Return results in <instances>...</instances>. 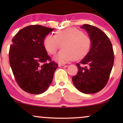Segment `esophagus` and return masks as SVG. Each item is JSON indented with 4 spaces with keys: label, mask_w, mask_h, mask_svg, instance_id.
<instances>
[{
    "label": "esophagus",
    "mask_w": 123,
    "mask_h": 123,
    "mask_svg": "<svg viewBox=\"0 0 123 123\" xmlns=\"http://www.w3.org/2000/svg\"><path fill=\"white\" fill-rule=\"evenodd\" d=\"M58 66H59V67L62 68H66L68 66L67 65H61V64H59Z\"/></svg>",
    "instance_id": "34e87169"
}]
</instances>
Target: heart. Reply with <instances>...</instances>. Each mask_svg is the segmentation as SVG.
<instances>
[{"label": "heart", "mask_w": 123, "mask_h": 123, "mask_svg": "<svg viewBox=\"0 0 123 123\" xmlns=\"http://www.w3.org/2000/svg\"><path fill=\"white\" fill-rule=\"evenodd\" d=\"M43 45L51 55L55 54L62 47V50L55 60L60 63H65L72 60L78 61L84 58L91 49V40L81 31L70 28L58 31L55 36L47 35L44 39Z\"/></svg>", "instance_id": "heart-1"}]
</instances>
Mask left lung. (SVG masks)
I'll return each instance as SVG.
<instances>
[{"label": "left lung", "instance_id": "obj_1", "mask_svg": "<svg viewBox=\"0 0 123 123\" xmlns=\"http://www.w3.org/2000/svg\"><path fill=\"white\" fill-rule=\"evenodd\" d=\"M81 28L88 32L91 47L88 54L76 63L78 72L72 81L80 92L94 94L102 90L108 83L113 65L114 52L111 40L101 29L88 24ZM83 64L86 66L83 67Z\"/></svg>", "mask_w": 123, "mask_h": 123}]
</instances>
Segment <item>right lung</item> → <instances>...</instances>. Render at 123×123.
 <instances>
[{
  "instance_id": "1",
  "label": "right lung",
  "mask_w": 123,
  "mask_h": 123,
  "mask_svg": "<svg viewBox=\"0 0 123 123\" xmlns=\"http://www.w3.org/2000/svg\"><path fill=\"white\" fill-rule=\"evenodd\" d=\"M54 30L40 25L22 28L12 38L9 62L18 86L32 94L43 93L50 85L58 64L52 61L43 45L46 35Z\"/></svg>"
}]
</instances>
